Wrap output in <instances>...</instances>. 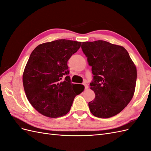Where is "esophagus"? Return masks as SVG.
I'll return each mask as SVG.
<instances>
[{"mask_svg": "<svg viewBox=\"0 0 151 151\" xmlns=\"http://www.w3.org/2000/svg\"><path fill=\"white\" fill-rule=\"evenodd\" d=\"M83 85H84V88H85L86 89L88 88V84H86V83H83Z\"/></svg>", "mask_w": 151, "mask_h": 151, "instance_id": "34e87169", "label": "esophagus"}]
</instances>
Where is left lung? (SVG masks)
<instances>
[{
	"label": "left lung",
	"mask_w": 151,
	"mask_h": 151,
	"mask_svg": "<svg viewBox=\"0 0 151 151\" xmlns=\"http://www.w3.org/2000/svg\"><path fill=\"white\" fill-rule=\"evenodd\" d=\"M81 48L92 67L91 89L95 98L88 103L95 116L108 118L121 112L134 94L137 69L123 47L103 40L83 42Z\"/></svg>",
	"instance_id": "left-lung-1"
}]
</instances>
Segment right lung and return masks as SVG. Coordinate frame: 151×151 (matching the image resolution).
<instances>
[{"instance_id": "right-lung-1", "label": "right lung", "mask_w": 151, "mask_h": 151, "mask_svg": "<svg viewBox=\"0 0 151 151\" xmlns=\"http://www.w3.org/2000/svg\"><path fill=\"white\" fill-rule=\"evenodd\" d=\"M81 45L75 41L57 40L38 45L31 53L22 76L24 89L31 104L44 116L66 115L75 97L84 90V86L79 84L75 91L76 84L71 83L67 65Z\"/></svg>"}]
</instances>
